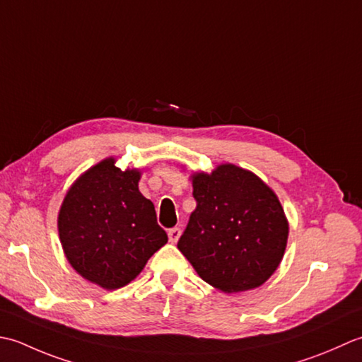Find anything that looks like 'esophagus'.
I'll list each match as a JSON object with an SVG mask.
<instances>
[{
	"instance_id": "1",
	"label": "esophagus",
	"mask_w": 362,
	"mask_h": 362,
	"mask_svg": "<svg viewBox=\"0 0 362 362\" xmlns=\"http://www.w3.org/2000/svg\"><path fill=\"white\" fill-rule=\"evenodd\" d=\"M180 235H181V230H180V228H172V230H168V239H170L172 243L178 242Z\"/></svg>"
}]
</instances>
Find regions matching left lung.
<instances>
[{
	"label": "left lung",
	"instance_id": "left-lung-1",
	"mask_svg": "<svg viewBox=\"0 0 362 362\" xmlns=\"http://www.w3.org/2000/svg\"><path fill=\"white\" fill-rule=\"evenodd\" d=\"M197 202L178 240L203 281L225 293L264 284L284 256L289 223L259 176L234 164L194 173Z\"/></svg>",
	"mask_w": 362,
	"mask_h": 362
}]
</instances>
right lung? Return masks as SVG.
Segmentation results:
<instances>
[{"label":"right lung","mask_w":362,"mask_h":362,"mask_svg":"<svg viewBox=\"0 0 362 362\" xmlns=\"http://www.w3.org/2000/svg\"><path fill=\"white\" fill-rule=\"evenodd\" d=\"M137 168L120 170L114 158L71 184L57 217L67 261L87 281L114 291L131 283L164 247L154 204L139 190Z\"/></svg>","instance_id":"right-lung-1"}]
</instances>
